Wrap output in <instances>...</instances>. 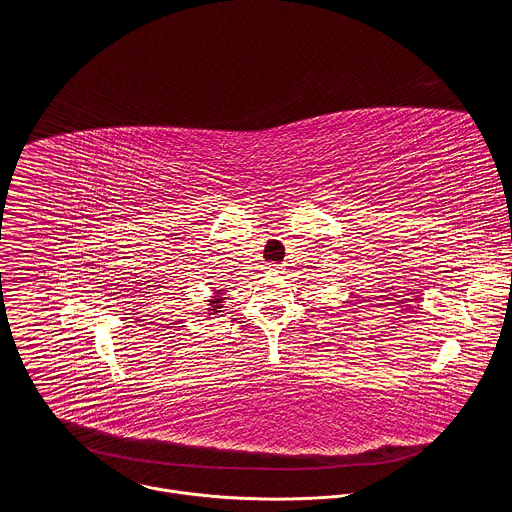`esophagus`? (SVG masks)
<instances>
[{"instance_id": "esophagus-1", "label": "esophagus", "mask_w": 512, "mask_h": 512, "mask_svg": "<svg viewBox=\"0 0 512 512\" xmlns=\"http://www.w3.org/2000/svg\"><path fill=\"white\" fill-rule=\"evenodd\" d=\"M265 269H267L269 273H277V271H279V265H277V263H269Z\"/></svg>"}]
</instances>
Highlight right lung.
I'll list each match as a JSON object with an SVG mask.
<instances>
[{
  "instance_id": "add662e5",
  "label": "right lung",
  "mask_w": 512,
  "mask_h": 512,
  "mask_svg": "<svg viewBox=\"0 0 512 512\" xmlns=\"http://www.w3.org/2000/svg\"><path fill=\"white\" fill-rule=\"evenodd\" d=\"M216 294H218V291H216ZM208 306H210V310H208L210 314H218V312H221V308H223V298L221 296H214Z\"/></svg>"
}]
</instances>
